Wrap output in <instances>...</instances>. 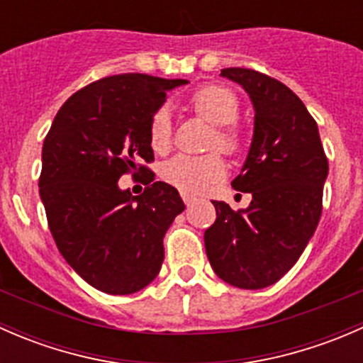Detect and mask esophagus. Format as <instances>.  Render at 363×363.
Returning a JSON list of instances; mask_svg holds the SVG:
<instances>
[{"label":"esophagus","mask_w":363,"mask_h":363,"mask_svg":"<svg viewBox=\"0 0 363 363\" xmlns=\"http://www.w3.org/2000/svg\"><path fill=\"white\" fill-rule=\"evenodd\" d=\"M181 196H182V200H184V203H186V205H191L193 202H195V196L189 195V193H184V191H182V193H181Z\"/></svg>","instance_id":"obj_1"}]
</instances>
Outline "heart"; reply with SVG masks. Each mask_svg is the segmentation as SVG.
<instances>
[{
  "instance_id": "heart-1",
  "label": "heart",
  "mask_w": 363,
  "mask_h": 363,
  "mask_svg": "<svg viewBox=\"0 0 363 363\" xmlns=\"http://www.w3.org/2000/svg\"><path fill=\"white\" fill-rule=\"evenodd\" d=\"M189 107L207 123L214 124V135L208 149L232 155L239 149V135L230 124L239 117V100L230 89L223 86H205L189 98ZM172 142V123L167 108H160L149 121V144L156 152H164ZM225 163L218 155L186 156L179 155L168 160L161 168L164 182L184 193H200L223 177Z\"/></svg>"
}]
</instances>
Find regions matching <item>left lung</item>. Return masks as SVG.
Instances as JSON below:
<instances>
[{
	"instance_id": "left-lung-1",
	"label": "left lung",
	"mask_w": 363,
	"mask_h": 363,
	"mask_svg": "<svg viewBox=\"0 0 363 363\" xmlns=\"http://www.w3.org/2000/svg\"><path fill=\"white\" fill-rule=\"evenodd\" d=\"M255 107V131L242 170L232 186L251 193L247 208L212 202L216 221L205 230L214 272L242 290L277 283L300 258L321 216L328 161L318 124L279 80L250 68H225Z\"/></svg>"
}]
</instances>
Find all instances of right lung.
I'll return each mask as SVG.
<instances>
[{
	"instance_id": "obj_1",
	"label": "right lung",
	"mask_w": 363,
	"mask_h": 363,
	"mask_svg": "<svg viewBox=\"0 0 363 363\" xmlns=\"http://www.w3.org/2000/svg\"><path fill=\"white\" fill-rule=\"evenodd\" d=\"M184 79L145 73L105 77L68 98L43 140L38 188L56 246L96 290L130 295L158 276L163 237L184 211L179 191L142 161H155L149 121L167 91ZM148 173L138 197L116 184L121 174Z\"/></svg>"
}]
</instances>
